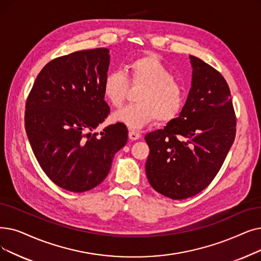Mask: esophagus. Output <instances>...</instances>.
Instances as JSON below:
<instances>
[{"label": "esophagus", "mask_w": 261, "mask_h": 261, "mask_svg": "<svg viewBox=\"0 0 261 261\" xmlns=\"http://www.w3.org/2000/svg\"><path fill=\"white\" fill-rule=\"evenodd\" d=\"M141 138V133L137 130H130L129 131V139L132 140V141H135V140H139Z\"/></svg>", "instance_id": "esophagus-1"}]
</instances>
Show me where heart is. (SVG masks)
I'll use <instances>...</instances> for the list:
<instances>
[{
    "mask_svg": "<svg viewBox=\"0 0 261 261\" xmlns=\"http://www.w3.org/2000/svg\"><path fill=\"white\" fill-rule=\"evenodd\" d=\"M130 86H142L137 96L138 103L126 106L114 114L116 121L129 128H141L154 119L159 122L172 121L182 110V86L155 56H143L131 61L126 73L109 71L102 83L103 95L113 107L119 108L126 100Z\"/></svg>",
    "mask_w": 261,
    "mask_h": 261,
    "instance_id": "heart-1",
    "label": "heart"
}]
</instances>
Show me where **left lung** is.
I'll use <instances>...</instances> for the list:
<instances>
[{
    "label": "left lung",
    "instance_id": "8db88e82",
    "mask_svg": "<svg viewBox=\"0 0 261 261\" xmlns=\"http://www.w3.org/2000/svg\"><path fill=\"white\" fill-rule=\"evenodd\" d=\"M193 80L180 115L164 129L146 134L145 169L150 186L172 199L205 190L217 176L236 137L237 119L224 76L190 56Z\"/></svg>",
    "mask_w": 261,
    "mask_h": 261
}]
</instances>
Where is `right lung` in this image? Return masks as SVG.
<instances>
[{"instance_id": "right-lung-1", "label": "right lung", "mask_w": 261, "mask_h": 261, "mask_svg": "<svg viewBox=\"0 0 261 261\" xmlns=\"http://www.w3.org/2000/svg\"><path fill=\"white\" fill-rule=\"evenodd\" d=\"M109 49L60 56L38 73L28 96L24 124L37 161L53 182L82 193L108 176L114 154L126 145V124L92 133L110 114L102 83Z\"/></svg>"}]
</instances>
